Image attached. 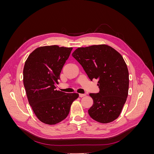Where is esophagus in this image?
Here are the masks:
<instances>
[{"label": "esophagus", "instance_id": "34e87169", "mask_svg": "<svg viewBox=\"0 0 154 154\" xmlns=\"http://www.w3.org/2000/svg\"><path fill=\"white\" fill-rule=\"evenodd\" d=\"M86 94H79V96H80V97H83V96H85Z\"/></svg>", "mask_w": 154, "mask_h": 154}]
</instances>
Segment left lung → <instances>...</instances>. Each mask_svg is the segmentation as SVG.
<instances>
[{
    "label": "left lung",
    "instance_id": "obj_1",
    "mask_svg": "<svg viewBox=\"0 0 154 154\" xmlns=\"http://www.w3.org/2000/svg\"><path fill=\"white\" fill-rule=\"evenodd\" d=\"M91 80L98 79L99 93H91L94 103L88 110L101 123L112 122L120 115L128 94L129 74L120 53L109 45L78 48L72 54Z\"/></svg>",
    "mask_w": 154,
    "mask_h": 154
}]
</instances>
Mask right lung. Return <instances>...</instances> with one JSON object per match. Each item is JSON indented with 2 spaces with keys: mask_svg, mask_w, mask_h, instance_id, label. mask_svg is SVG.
I'll list each match as a JSON object with an SVG mask.
<instances>
[{
  "mask_svg": "<svg viewBox=\"0 0 154 154\" xmlns=\"http://www.w3.org/2000/svg\"><path fill=\"white\" fill-rule=\"evenodd\" d=\"M72 48L42 46L29 55L23 70V82L29 103L40 122L56 125L66 119L78 93L56 90L63 65Z\"/></svg>",
  "mask_w": 154,
  "mask_h": 154,
  "instance_id": "1",
  "label": "right lung"
}]
</instances>
